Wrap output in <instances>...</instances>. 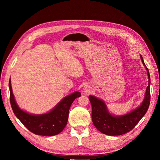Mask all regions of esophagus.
Masks as SVG:
<instances>
[{
	"mask_svg": "<svg viewBox=\"0 0 160 160\" xmlns=\"http://www.w3.org/2000/svg\"><path fill=\"white\" fill-rule=\"evenodd\" d=\"M84 92L85 93H89V89L88 87H84Z\"/></svg>",
	"mask_w": 160,
	"mask_h": 160,
	"instance_id": "esophagus-1",
	"label": "esophagus"
}]
</instances>
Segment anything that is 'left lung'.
<instances>
[{
  "label": "left lung",
  "instance_id": "8db88e82",
  "mask_svg": "<svg viewBox=\"0 0 160 160\" xmlns=\"http://www.w3.org/2000/svg\"><path fill=\"white\" fill-rule=\"evenodd\" d=\"M141 61L147 71L148 85L143 101L140 106L127 114L117 116L112 115L108 112L103 100L95 96L89 95V99L91 104L92 121L96 128L108 136H120L132 130L147 113L150 102V78L149 71L146 67L142 56Z\"/></svg>",
  "mask_w": 160,
  "mask_h": 160
}]
</instances>
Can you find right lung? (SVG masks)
Returning <instances> with one entry per match:
<instances>
[{
  "instance_id": "right-lung-1",
  "label": "right lung",
  "mask_w": 160,
  "mask_h": 160,
  "mask_svg": "<svg viewBox=\"0 0 160 160\" xmlns=\"http://www.w3.org/2000/svg\"><path fill=\"white\" fill-rule=\"evenodd\" d=\"M10 104L13 112L22 124L31 132L39 136H55L63 131L68 121L70 107L75 98L81 96L76 91L64 97L52 110L45 114L32 115L20 109L12 92L11 80L9 81Z\"/></svg>"
}]
</instances>
